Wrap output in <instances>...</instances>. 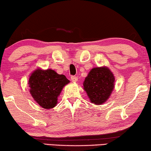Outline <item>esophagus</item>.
I'll return each instance as SVG.
<instances>
[{
  "label": "esophagus",
  "mask_w": 151,
  "mask_h": 151,
  "mask_svg": "<svg viewBox=\"0 0 151 151\" xmlns=\"http://www.w3.org/2000/svg\"><path fill=\"white\" fill-rule=\"evenodd\" d=\"M71 80L73 82H76L78 81V77H76V76H71Z\"/></svg>",
  "instance_id": "obj_1"
}]
</instances>
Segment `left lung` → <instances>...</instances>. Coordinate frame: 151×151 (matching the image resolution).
Segmentation results:
<instances>
[{"label": "left lung", "mask_w": 151, "mask_h": 151, "mask_svg": "<svg viewBox=\"0 0 151 151\" xmlns=\"http://www.w3.org/2000/svg\"><path fill=\"white\" fill-rule=\"evenodd\" d=\"M115 77L106 67L91 70L83 82L84 89L95 104H102L108 100L114 88Z\"/></svg>", "instance_id": "8db88e82"}]
</instances>
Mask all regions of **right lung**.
<instances>
[{"instance_id": "obj_1", "label": "right lung", "mask_w": 151, "mask_h": 151, "mask_svg": "<svg viewBox=\"0 0 151 151\" xmlns=\"http://www.w3.org/2000/svg\"><path fill=\"white\" fill-rule=\"evenodd\" d=\"M69 82L65 75L58 74L52 69H37L29 78V91L40 106L49 109L56 106L58 98Z\"/></svg>"}]
</instances>
